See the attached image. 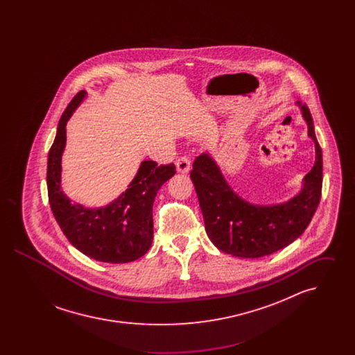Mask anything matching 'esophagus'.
Returning a JSON list of instances; mask_svg holds the SVG:
<instances>
[{"label": "esophagus", "mask_w": 355, "mask_h": 355, "mask_svg": "<svg viewBox=\"0 0 355 355\" xmlns=\"http://www.w3.org/2000/svg\"><path fill=\"white\" fill-rule=\"evenodd\" d=\"M175 168L180 173H187L190 170V158L187 155H182L175 161Z\"/></svg>", "instance_id": "34e87169"}]
</instances>
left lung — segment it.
Here are the masks:
<instances>
[{
    "label": "left lung",
    "instance_id": "obj_1",
    "mask_svg": "<svg viewBox=\"0 0 355 355\" xmlns=\"http://www.w3.org/2000/svg\"><path fill=\"white\" fill-rule=\"evenodd\" d=\"M315 145V162L304 178L302 190L287 202L254 205L239 197L226 182L209 153L193 162L190 178L202 210L210 241L223 253L259 258L284 249L301 236L313 218L322 193V150L309 107L297 102Z\"/></svg>",
    "mask_w": 355,
    "mask_h": 355
}]
</instances>
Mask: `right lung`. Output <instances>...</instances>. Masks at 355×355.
I'll return each instance as SVG.
<instances>
[{"instance_id": "obj_1", "label": "right lung", "mask_w": 355, "mask_h": 355, "mask_svg": "<svg viewBox=\"0 0 355 355\" xmlns=\"http://www.w3.org/2000/svg\"><path fill=\"white\" fill-rule=\"evenodd\" d=\"M85 97L86 92L81 90L69 103L49 150L46 182L51 211L69 242L81 253L100 262H132L152 246L154 198L175 174V166L144 161L129 187L113 202L97 209L71 203L61 189V158L67 123Z\"/></svg>"}]
</instances>
